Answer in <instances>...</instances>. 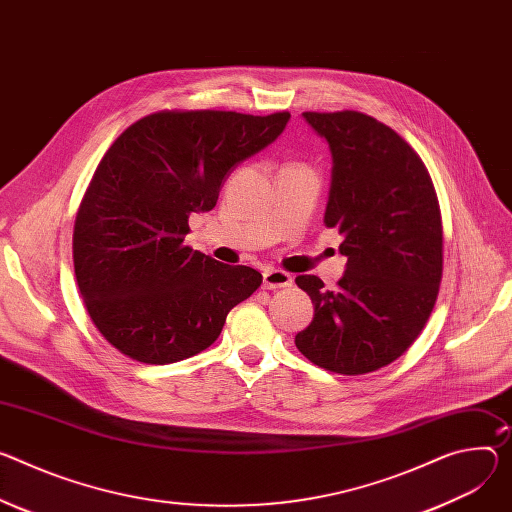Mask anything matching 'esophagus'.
Segmentation results:
<instances>
[{
  "instance_id": "1",
  "label": "esophagus",
  "mask_w": 512,
  "mask_h": 512,
  "mask_svg": "<svg viewBox=\"0 0 512 512\" xmlns=\"http://www.w3.org/2000/svg\"><path fill=\"white\" fill-rule=\"evenodd\" d=\"M292 275L282 271V269H265L263 271V288L265 290H280V288H290Z\"/></svg>"
}]
</instances>
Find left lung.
<instances>
[{"label": "left lung", "mask_w": 512, "mask_h": 512, "mask_svg": "<svg viewBox=\"0 0 512 512\" xmlns=\"http://www.w3.org/2000/svg\"><path fill=\"white\" fill-rule=\"evenodd\" d=\"M333 169L324 224L343 237L335 292L316 275L296 284L314 316L298 351L335 374L359 376L398 359L425 329L443 273L441 212L429 171L404 138L361 112H304Z\"/></svg>", "instance_id": "left-lung-1"}]
</instances>
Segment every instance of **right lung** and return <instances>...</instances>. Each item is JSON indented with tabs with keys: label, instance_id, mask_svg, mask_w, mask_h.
<instances>
[{
	"label": "right lung",
	"instance_id": "1",
	"mask_svg": "<svg viewBox=\"0 0 512 512\" xmlns=\"http://www.w3.org/2000/svg\"><path fill=\"white\" fill-rule=\"evenodd\" d=\"M288 112H157L100 161L73 230L81 298L120 353L165 365L210 347L261 273L185 243L190 214L216 206L226 177L280 136Z\"/></svg>",
	"mask_w": 512,
	"mask_h": 512
}]
</instances>
